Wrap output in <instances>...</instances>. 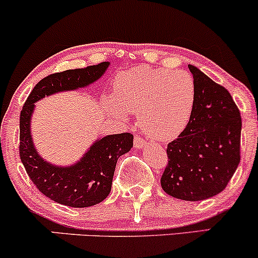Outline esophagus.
<instances>
[{
	"mask_svg": "<svg viewBox=\"0 0 258 258\" xmlns=\"http://www.w3.org/2000/svg\"><path fill=\"white\" fill-rule=\"evenodd\" d=\"M144 144H146V141L144 139H142L141 137H135V147L137 148V149H141V148H143Z\"/></svg>",
	"mask_w": 258,
	"mask_h": 258,
	"instance_id": "1",
	"label": "esophagus"
}]
</instances>
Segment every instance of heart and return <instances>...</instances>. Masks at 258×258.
<instances>
[{"label":"heart","mask_w":258,"mask_h":258,"mask_svg":"<svg viewBox=\"0 0 258 258\" xmlns=\"http://www.w3.org/2000/svg\"><path fill=\"white\" fill-rule=\"evenodd\" d=\"M195 85L190 74L165 68L138 67L120 74L114 98L109 99L111 115L126 119L137 111L138 125L160 142L176 139L190 120Z\"/></svg>","instance_id":"1"}]
</instances>
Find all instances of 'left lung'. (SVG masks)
I'll use <instances>...</instances> for the list:
<instances>
[{"label":"left lung","instance_id":"obj_1","mask_svg":"<svg viewBox=\"0 0 258 258\" xmlns=\"http://www.w3.org/2000/svg\"><path fill=\"white\" fill-rule=\"evenodd\" d=\"M195 85L190 120L168 143V165L161 177L165 193L201 201L220 194L240 162L241 117L230 93L188 65Z\"/></svg>","mask_w":258,"mask_h":258}]
</instances>
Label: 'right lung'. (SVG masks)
I'll return each instance as SVG.
<instances>
[{
    "instance_id": "right-lung-1",
    "label": "right lung",
    "mask_w": 258,
    "mask_h": 258,
    "mask_svg": "<svg viewBox=\"0 0 258 258\" xmlns=\"http://www.w3.org/2000/svg\"><path fill=\"white\" fill-rule=\"evenodd\" d=\"M109 65V61H103L47 76L35 86L20 112V160L38 190L61 205L90 207L102 203L111 190L117 159L133 147V136L120 133L99 137L74 164H52L40 155L32 138L31 120L36 103L52 94L88 87L104 75Z\"/></svg>"
}]
</instances>
